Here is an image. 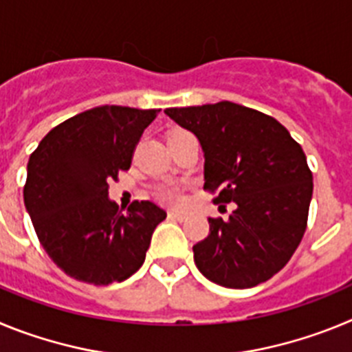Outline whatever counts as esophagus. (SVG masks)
Returning <instances> with one entry per match:
<instances>
[{
	"label": "esophagus",
	"mask_w": 352,
	"mask_h": 352,
	"mask_svg": "<svg viewBox=\"0 0 352 352\" xmlns=\"http://www.w3.org/2000/svg\"><path fill=\"white\" fill-rule=\"evenodd\" d=\"M169 219L179 220V222H183V220L188 219V214L183 213V211H169Z\"/></svg>",
	"instance_id": "obj_1"
}]
</instances>
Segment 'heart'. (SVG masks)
Wrapping results in <instances>:
<instances>
[{
	"instance_id": "b5f03b06",
	"label": "heart",
	"mask_w": 352,
	"mask_h": 352,
	"mask_svg": "<svg viewBox=\"0 0 352 352\" xmlns=\"http://www.w3.org/2000/svg\"><path fill=\"white\" fill-rule=\"evenodd\" d=\"M155 197L157 201H160L162 204H167V206H178L183 203V194L178 186L174 185H162L155 190Z\"/></svg>"
}]
</instances>
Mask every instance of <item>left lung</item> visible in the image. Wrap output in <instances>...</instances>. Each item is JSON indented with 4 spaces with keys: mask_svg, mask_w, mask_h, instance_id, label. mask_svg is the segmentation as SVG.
<instances>
[{
    "mask_svg": "<svg viewBox=\"0 0 352 352\" xmlns=\"http://www.w3.org/2000/svg\"><path fill=\"white\" fill-rule=\"evenodd\" d=\"M204 151V190L229 219H208L210 234L194 245L199 272L231 289L256 287L280 272L307 229L312 170L284 125L232 102L170 107Z\"/></svg>",
    "mask_w": 352,
    "mask_h": 352,
    "instance_id": "8db88e82",
    "label": "left lung"
}]
</instances>
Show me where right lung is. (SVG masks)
<instances>
[{"label": "right lung", "instance_id": "1", "mask_svg": "<svg viewBox=\"0 0 352 352\" xmlns=\"http://www.w3.org/2000/svg\"><path fill=\"white\" fill-rule=\"evenodd\" d=\"M158 109L102 105L68 118L28 162L24 204L43 250L58 268L93 285L123 282L144 263L167 213L133 201L126 213L109 201V182L129 170Z\"/></svg>", "mask_w": 352, "mask_h": 352}]
</instances>
